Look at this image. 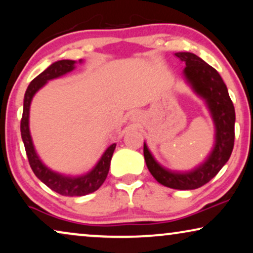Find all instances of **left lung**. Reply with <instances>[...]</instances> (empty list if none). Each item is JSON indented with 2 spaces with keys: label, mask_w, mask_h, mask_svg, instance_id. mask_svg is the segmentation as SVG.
I'll return each mask as SVG.
<instances>
[{
  "label": "left lung",
  "mask_w": 253,
  "mask_h": 253,
  "mask_svg": "<svg viewBox=\"0 0 253 253\" xmlns=\"http://www.w3.org/2000/svg\"><path fill=\"white\" fill-rule=\"evenodd\" d=\"M185 62L184 75L193 89L206 100L215 123V145L205 161L190 171L170 170L152 157L144 143V158L153 177L162 185L178 190L198 189L209 183L229 160L235 140V108L227 86L215 69L192 53H176Z\"/></svg>",
  "instance_id": "8db88e82"
}]
</instances>
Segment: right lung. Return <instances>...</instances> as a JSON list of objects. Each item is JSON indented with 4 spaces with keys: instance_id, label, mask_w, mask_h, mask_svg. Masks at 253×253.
I'll list each match as a JSON object with an SVG mask.
<instances>
[{
    "instance_id": "right-lung-1",
    "label": "right lung",
    "mask_w": 253,
    "mask_h": 253,
    "mask_svg": "<svg viewBox=\"0 0 253 253\" xmlns=\"http://www.w3.org/2000/svg\"><path fill=\"white\" fill-rule=\"evenodd\" d=\"M74 65L75 61L71 60L57 61L31 82V84L25 92V96H24V109L22 121H20V133H22L29 164L33 172L41 182H43L53 191L60 193L62 196L70 197L88 195V193L96 191L102 185L107 175H108L110 160H112L114 150L116 147V144L110 145L105 153H103L101 159H100L98 165L86 175L78 176V177H70V176H64L50 170L38 158L36 151H34L32 138H31L29 129L31 101H32V98L36 94V92L40 87H42L47 81L57 78L69 71L74 70Z\"/></svg>"
}]
</instances>
